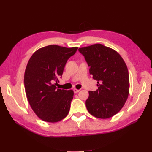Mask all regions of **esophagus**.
<instances>
[{
  "instance_id": "esophagus-1",
  "label": "esophagus",
  "mask_w": 152,
  "mask_h": 152,
  "mask_svg": "<svg viewBox=\"0 0 152 152\" xmlns=\"http://www.w3.org/2000/svg\"><path fill=\"white\" fill-rule=\"evenodd\" d=\"M73 91H74V93H78V92L80 91V89H73Z\"/></svg>"
}]
</instances>
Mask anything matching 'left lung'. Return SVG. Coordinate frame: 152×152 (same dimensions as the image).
<instances>
[{"label":"left lung","instance_id":"left-lung-1","mask_svg":"<svg viewBox=\"0 0 152 152\" xmlns=\"http://www.w3.org/2000/svg\"><path fill=\"white\" fill-rule=\"evenodd\" d=\"M89 67V73L97 81L98 89L89 91L86 105L96 118H111L120 111L129 92L127 65L117 51L101 44L79 48Z\"/></svg>","mask_w":152,"mask_h":152}]
</instances>
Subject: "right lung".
I'll return each mask as SVG.
<instances>
[{"instance_id":"add662e5","label":"right lung","mask_w":152,"mask_h":152,"mask_svg":"<svg viewBox=\"0 0 152 152\" xmlns=\"http://www.w3.org/2000/svg\"><path fill=\"white\" fill-rule=\"evenodd\" d=\"M78 48L50 45L38 50L27 63L24 76L27 98L35 114L44 121L55 123L68 115L72 90L57 89L64 68Z\"/></svg>"}]
</instances>
